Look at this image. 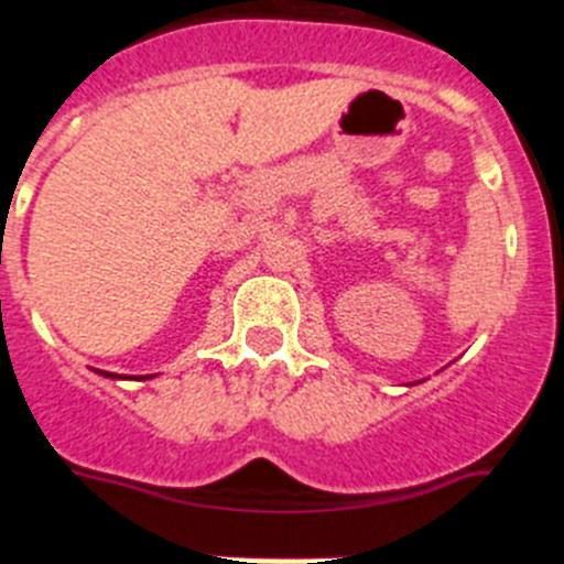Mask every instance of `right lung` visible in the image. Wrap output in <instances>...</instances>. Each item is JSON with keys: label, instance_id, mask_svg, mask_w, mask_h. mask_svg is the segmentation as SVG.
<instances>
[{"label": "right lung", "instance_id": "add662e5", "mask_svg": "<svg viewBox=\"0 0 564 564\" xmlns=\"http://www.w3.org/2000/svg\"><path fill=\"white\" fill-rule=\"evenodd\" d=\"M98 376H107V378H121V376H118V372H104V370H98ZM143 378H154V376H143Z\"/></svg>", "mask_w": 564, "mask_h": 564}]
</instances>
